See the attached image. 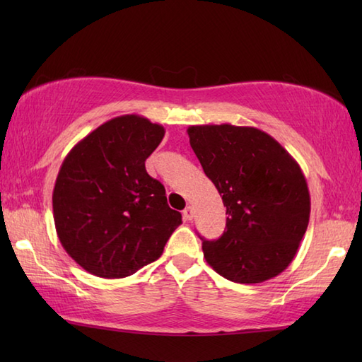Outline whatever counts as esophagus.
<instances>
[{
	"mask_svg": "<svg viewBox=\"0 0 362 362\" xmlns=\"http://www.w3.org/2000/svg\"><path fill=\"white\" fill-rule=\"evenodd\" d=\"M194 216V211H193V206H187L185 210H183V219L185 221H191Z\"/></svg>",
	"mask_w": 362,
	"mask_h": 362,
	"instance_id": "esophagus-1",
	"label": "esophagus"
}]
</instances>
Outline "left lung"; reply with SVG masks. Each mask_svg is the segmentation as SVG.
<instances>
[{"label": "left lung", "mask_w": 362, "mask_h": 362, "mask_svg": "<svg viewBox=\"0 0 362 362\" xmlns=\"http://www.w3.org/2000/svg\"><path fill=\"white\" fill-rule=\"evenodd\" d=\"M187 132L228 214L221 238H201L206 263L235 283L274 279L294 259L310 222L302 169L257 127L205 124L189 126Z\"/></svg>", "instance_id": "1"}]
</instances>
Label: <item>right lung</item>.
<instances>
[{
    "instance_id": "1",
    "label": "right lung",
    "mask_w": 362,
    "mask_h": 362,
    "mask_svg": "<svg viewBox=\"0 0 362 362\" xmlns=\"http://www.w3.org/2000/svg\"><path fill=\"white\" fill-rule=\"evenodd\" d=\"M165 127L122 115L95 129L68 152L52 191L56 232L87 272L122 279L152 263L182 224L165 187L144 161Z\"/></svg>"
}]
</instances>
